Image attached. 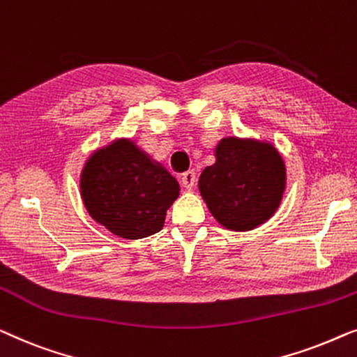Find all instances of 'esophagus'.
Segmentation results:
<instances>
[{
    "mask_svg": "<svg viewBox=\"0 0 357 357\" xmlns=\"http://www.w3.org/2000/svg\"><path fill=\"white\" fill-rule=\"evenodd\" d=\"M195 179H197V176H195L194 169H188V172H184L183 174H181V183H183L185 189H192L195 184Z\"/></svg>",
    "mask_w": 357,
    "mask_h": 357,
    "instance_id": "34e87169",
    "label": "esophagus"
}]
</instances>
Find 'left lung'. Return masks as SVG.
Returning a JSON list of instances; mask_svg holds the SVG:
<instances>
[{"label": "left lung", "instance_id": "obj_1", "mask_svg": "<svg viewBox=\"0 0 357 357\" xmlns=\"http://www.w3.org/2000/svg\"><path fill=\"white\" fill-rule=\"evenodd\" d=\"M215 162L199 178L210 213L227 229L249 231L267 222L280 207L286 168L272 144L227 137L215 149Z\"/></svg>", "mask_w": 357, "mask_h": 357}]
</instances>
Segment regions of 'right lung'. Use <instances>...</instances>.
<instances>
[{
  "instance_id": "obj_1",
  "label": "right lung",
  "mask_w": 357,
  "mask_h": 357,
  "mask_svg": "<svg viewBox=\"0 0 357 357\" xmlns=\"http://www.w3.org/2000/svg\"><path fill=\"white\" fill-rule=\"evenodd\" d=\"M80 195L95 222L119 238L140 239L163 228L179 184L132 140L118 139L85 162Z\"/></svg>"
}]
</instances>
